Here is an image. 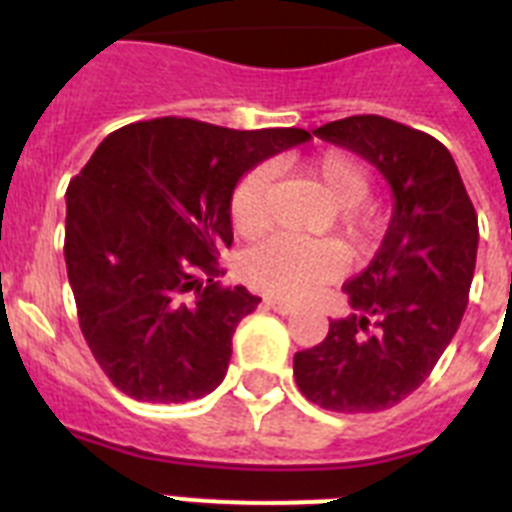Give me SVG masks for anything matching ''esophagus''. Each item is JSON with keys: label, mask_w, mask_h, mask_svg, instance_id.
Masks as SVG:
<instances>
[{"label": "esophagus", "mask_w": 512, "mask_h": 512, "mask_svg": "<svg viewBox=\"0 0 512 512\" xmlns=\"http://www.w3.org/2000/svg\"><path fill=\"white\" fill-rule=\"evenodd\" d=\"M265 305H268V308H273V311L284 313V316L297 311L295 303H289V300H279V297H265Z\"/></svg>", "instance_id": "34e87169"}]
</instances>
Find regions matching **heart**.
<instances>
[{
	"instance_id": "b5f03b06",
	"label": "heart",
	"mask_w": 512,
	"mask_h": 512,
	"mask_svg": "<svg viewBox=\"0 0 512 512\" xmlns=\"http://www.w3.org/2000/svg\"><path fill=\"white\" fill-rule=\"evenodd\" d=\"M305 172L324 185L340 212L342 236L353 247H364L380 231V217L364 199L372 191V172L348 151H324L305 164ZM271 172L255 167L241 177L231 193V223L241 236H257L268 228ZM342 271V249L335 241H300L276 236L257 244L244 257V273L257 289L271 295L305 297Z\"/></svg>"
}]
</instances>
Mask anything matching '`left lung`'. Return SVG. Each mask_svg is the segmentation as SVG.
<instances>
[{
    "instance_id": "8db88e82",
    "label": "left lung",
    "mask_w": 512,
    "mask_h": 512,
    "mask_svg": "<svg viewBox=\"0 0 512 512\" xmlns=\"http://www.w3.org/2000/svg\"><path fill=\"white\" fill-rule=\"evenodd\" d=\"M313 135L374 164L393 191L377 255L345 281L353 308L295 353L297 388L342 414L382 412L428 380L452 342L476 271L478 215L444 143L385 116H348Z\"/></svg>"
}]
</instances>
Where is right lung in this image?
Returning <instances> with one entry per match:
<instances>
[{
	"instance_id": "right-lung-1",
	"label": "right lung",
	"mask_w": 512,
	"mask_h": 512,
	"mask_svg": "<svg viewBox=\"0 0 512 512\" xmlns=\"http://www.w3.org/2000/svg\"><path fill=\"white\" fill-rule=\"evenodd\" d=\"M311 140L297 127L228 130L151 119L111 132L66 191V268L79 327L116 388L183 404L212 393L260 297L220 284L231 193L244 172Z\"/></svg>"
}]
</instances>
